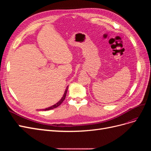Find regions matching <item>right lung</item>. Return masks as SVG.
Segmentation results:
<instances>
[{
	"label": "right lung",
	"instance_id": "obj_1",
	"mask_svg": "<svg viewBox=\"0 0 151 151\" xmlns=\"http://www.w3.org/2000/svg\"><path fill=\"white\" fill-rule=\"evenodd\" d=\"M68 86L67 87V88H66V89H65V93H64V94H63V96H62V98H61V99L60 100V101H59L58 102H57L56 104H55L54 105H53V106H50V107H48V108H47L43 109V111L50 110V109H54V108H57L58 106H60V105L62 103V102H63V101H64V99H65V97H66V94H67V90H68Z\"/></svg>",
	"mask_w": 151,
	"mask_h": 151
}]
</instances>
